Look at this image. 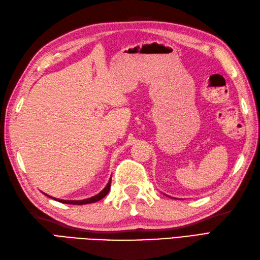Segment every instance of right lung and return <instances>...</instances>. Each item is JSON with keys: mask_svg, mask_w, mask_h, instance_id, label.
Segmentation results:
<instances>
[{"mask_svg": "<svg viewBox=\"0 0 260 260\" xmlns=\"http://www.w3.org/2000/svg\"><path fill=\"white\" fill-rule=\"evenodd\" d=\"M110 186H111V178H110V180L108 182V184L106 185V187L103 189V191H101L99 194L92 196V198H90V199H86V200H81V201H64V200H58V199H54V200L58 201V202H61V203H64V204H73V205H84V204L94 203V202L100 201L101 199H104L107 194H108L109 189H110Z\"/></svg>", "mask_w": 260, "mask_h": 260, "instance_id": "obj_1", "label": "right lung"}]
</instances>
